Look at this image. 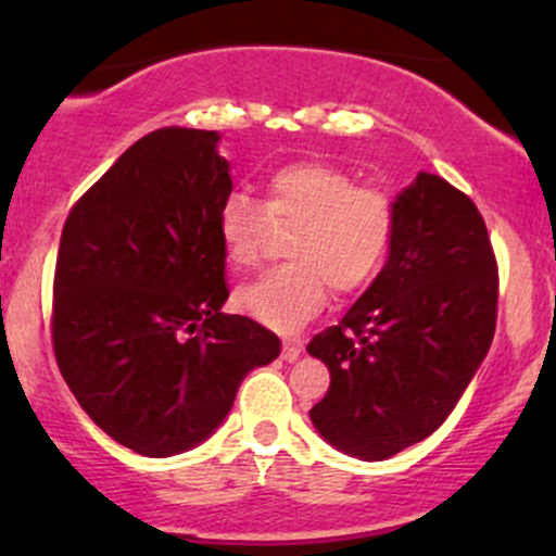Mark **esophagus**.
I'll list each match as a JSON object with an SVG mask.
<instances>
[{"label": "esophagus", "instance_id": "obj_1", "mask_svg": "<svg viewBox=\"0 0 556 556\" xmlns=\"http://www.w3.org/2000/svg\"><path fill=\"white\" fill-rule=\"evenodd\" d=\"M300 353H303V344L300 340H285V348H282V358L287 363H295L300 358Z\"/></svg>", "mask_w": 556, "mask_h": 556}]
</instances>
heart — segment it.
Here are the masks:
<instances>
[{
	"instance_id": "b5f03b06",
	"label": "heart",
	"mask_w": 556,
	"mask_h": 556,
	"mask_svg": "<svg viewBox=\"0 0 556 556\" xmlns=\"http://www.w3.org/2000/svg\"><path fill=\"white\" fill-rule=\"evenodd\" d=\"M274 225H298L287 256L295 264L261 274L238 287L240 314L277 331H295L321 311L334 292L361 290L384 264L397 225L392 195L327 162L282 164L266 177L261 206L245 193H229L216 212L225 256L235 269L256 266Z\"/></svg>"
}]
</instances>
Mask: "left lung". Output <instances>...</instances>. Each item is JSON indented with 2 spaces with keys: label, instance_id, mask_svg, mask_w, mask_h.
I'll list each match as a JSON object with an SVG mask.
<instances>
[{
  "label": "left lung",
  "instance_id": "left-lung-1",
  "mask_svg": "<svg viewBox=\"0 0 556 556\" xmlns=\"http://www.w3.org/2000/svg\"><path fill=\"white\" fill-rule=\"evenodd\" d=\"M384 269L308 353L331 387L316 431L358 460H387L431 437L486 358L496 327V261L468 195L431 172L394 198Z\"/></svg>",
  "mask_w": 556,
  "mask_h": 556
}]
</instances>
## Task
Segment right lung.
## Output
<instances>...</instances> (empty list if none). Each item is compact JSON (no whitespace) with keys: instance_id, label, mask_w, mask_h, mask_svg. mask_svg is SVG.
<instances>
[{"instance_id":"add662e5","label":"right lung","mask_w":556,"mask_h":556,"mask_svg":"<svg viewBox=\"0 0 556 556\" xmlns=\"http://www.w3.org/2000/svg\"><path fill=\"white\" fill-rule=\"evenodd\" d=\"M216 130L162 127L75 203L54 271V355L114 442L172 457L225 424L279 337L222 314L229 290L216 212L232 193Z\"/></svg>"}]
</instances>
